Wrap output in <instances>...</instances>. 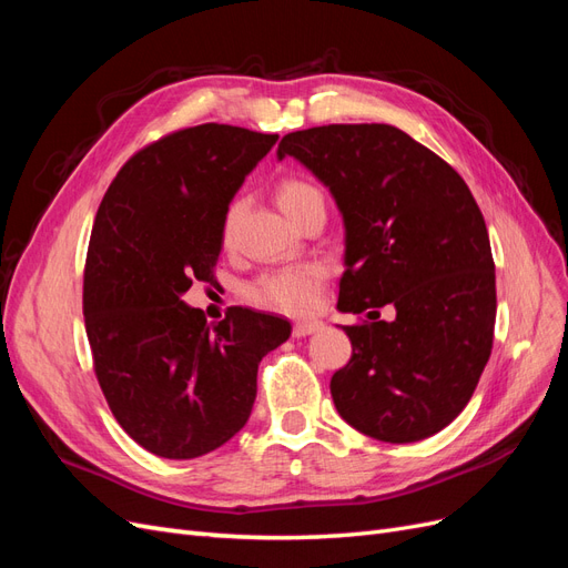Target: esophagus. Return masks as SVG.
<instances>
[{
  "mask_svg": "<svg viewBox=\"0 0 568 568\" xmlns=\"http://www.w3.org/2000/svg\"><path fill=\"white\" fill-rule=\"evenodd\" d=\"M322 329V322H296L294 324V336H311L313 332Z\"/></svg>",
  "mask_w": 568,
  "mask_h": 568,
  "instance_id": "esophagus-1",
  "label": "esophagus"
}]
</instances>
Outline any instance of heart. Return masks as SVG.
<instances>
[{
  "label": "heart",
  "mask_w": 568,
  "mask_h": 568,
  "mask_svg": "<svg viewBox=\"0 0 568 568\" xmlns=\"http://www.w3.org/2000/svg\"><path fill=\"white\" fill-rule=\"evenodd\" d=\"M277 201L282 211L294 217L301 209L313 201H324L322 192L301 178H284L277 186ZM239 215H242V201H232L230 209L222 220V236L225 242L232 236ZM324 284V267L320 263H298L265 272L246 286V296L251 303L272 307V311L288 313V315H305L311 313L320 301Z\"/></svg>",
  "instance_id": "b5f03b06"
}]
</instances>
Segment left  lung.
Segmentation results:
<instances>
[{"instance_id": "8db88e82", "label": "left lung", "mask_w": 568, "mask_h": 568, "mask_svg": "<svg viewBox=\"0 0 568 568\" xmlns=\"http://www.w3.org/2000/svg\"><path fill=\"white\" fill-rule=\"evenodd\" d=\"M346 227L341 313L393 304L390 322L343 326L353 355L332 376L338 415L384 443L438 434L467 407L495 329V263L467 182L432 149L384 123L288 132Z\"/></svg>"}]
</instances>
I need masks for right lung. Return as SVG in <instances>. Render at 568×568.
I'll use <instances>...</instances> for the list:
<instances>
[{
	"instance_id": "obj_1",
	"label": "right lung",
	"mask_w": 568,
	"mask_h": 568,
	"mask_svg": "<svg viewBox=\"0 0 568 568\" xmlns=\"http://www.w3.org/2000/svg\"><path fill=\"white\" fill-rule=\"evenodd\" d=\"M280 136L205 123L161 136L118 170L84 261L82 313L115 422L144 450L194 459L244 428L261 359L291 324L234 305L205 322L182 301L215 282L222 220Z\"/></svg>"
}]
</instances>
